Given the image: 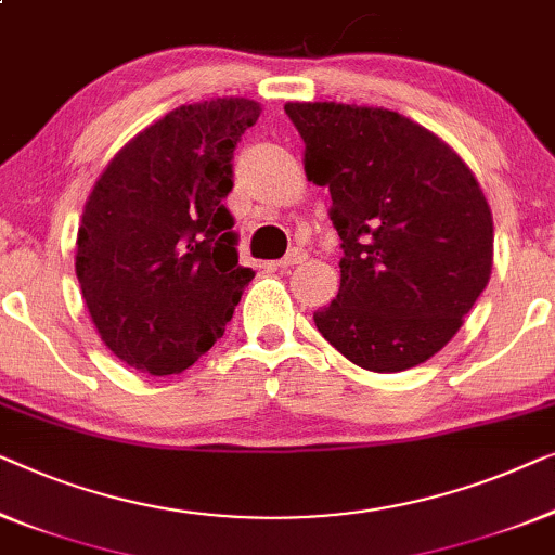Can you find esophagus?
I'll use <instances>...</instances> for the list:
<instances>
[{"label": "esophagus", "instance_id": "obj_1", "mask_svg": "<svg viewBox=\"0 0 555 555\" xmlns=\"http://www.w3.org/2000/svg\"><path fill=\"white\" fill-rule=\"evenodd\" d=\"M307 261V251H301V248H292V251H288L284 259H281L276 267L281 269V271H286V269H294V267H299V263H304Z\"/></svg>", "mask_w": 555, "mask_h": 555}]
</instances>
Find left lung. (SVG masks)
Returning a JSON list of instances; mask_svg holds the SVG:
<instances>
[{
  "mask_svg": "<svg viewBox=\"0 0 555 555\" xmlns=\"http://www.w3.org/2000/svg\"><path fill=\"white\" fill-rule=\"evenodd\" d=\"M309 181L332 193L341 284L317 330L370 372L417 366L455 337L493 269V216L473 170L385 107L286 103Z\"/></svg>",
  "mask_w": 555,
  "mask_h": 555,
  "instance_id": "left-lung-1",
  "label": "left lung"
}]
</instances>
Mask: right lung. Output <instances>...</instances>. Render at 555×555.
<instances>
[{
    "label": "right lung",
    "mask_w": 555,
    "mask_h": 555,
    "mask_svg": "<svg viewBox=\"0 0 555 555\" xmlns=\"http://www.w3.org/2000/svg\"><path fill=\"white\" fill-rule=\"evenodd\" d=\"M261 105H181L107 163L82 210L75 274L105 347L140 372L189 370L223 337L254 279L223 198Z\"/></svg>",
    "instance_id": "add662e5"
}]
</instances>
